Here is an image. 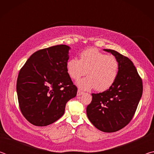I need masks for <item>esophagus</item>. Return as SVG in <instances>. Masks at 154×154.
Instances as JSON below:
<instances>
[{"mask_svg":"<svg viewBox=\"0 0 154 154\" xmlns=\"http://www.w3.org/2000/svg\"><path fill=\"white\" fill-rule=\"evenodd\" d=\"M83 94V92H82V91H81L80 90H78L77 94V96H81V95H82Z\"/></svg>","mask_w":154,"mask_h":154,"instance_id":"esophagus-1","label":"esophagus"}]
</instances>
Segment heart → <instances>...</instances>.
Returning <instances> with one entry per match:
<instances>
[{
  "label": "heart",
  "mask_w": 154,
  "mask_h": 154,
  "mask_svg": "<svg viewBox=\"0 0 154 154\" xmlns=\"http://www.w3.org/2000/svg\"><path fill=\"white\" fill-rule=\"evenodd\" d=\"M66 71L70 77L75 80L86 72L88 77L77 82L81 89L94 88L98 92H103L111 87L116 81L119 62L114 56L106 55L98 49L91 48L80 54L79 60L70 59L66 64Z\"/></svg>",
  "instance_id": "b5f03b06"
}]
</instances>
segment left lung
I'll return each instance as SVG.
<instances>
[{
	"mask_svg": "<svg viewBox=\"0 0 154 154\" xmlns=\"http://www.w3.org/2000/svg\"><path fill=\"white\" fill-rule=\"evenodd\" d=\"M110 52L119 62L118 78L113 85L101 93L92 94V100L86 109L89 120L96 128L113 132L132 120L143 94V82L132 62L112 49Z\"/></svg>",
	"mask_w": 154,
	"mask_h": 154,
	"instance_id": "obj_1",
	"label": "left lung"
}]
</instances>
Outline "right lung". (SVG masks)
<instances>
[{"mask_svg":"<svg viewBox=\"0 0 154 154\" xmlns=\"http://www.w3.org/2000/svg\"><path fill=\"white\" fill-rule=\"evenodd\" d=\"M70 48L58 45L38 50L30 56L19 72L17 94L20 111L36 126H45L64 113L77 88L66 71Z\"/></svg>","mask_w":154,"mask_h":154,"instance_id":"obj_1","label":"right lung"}]
</instances>
